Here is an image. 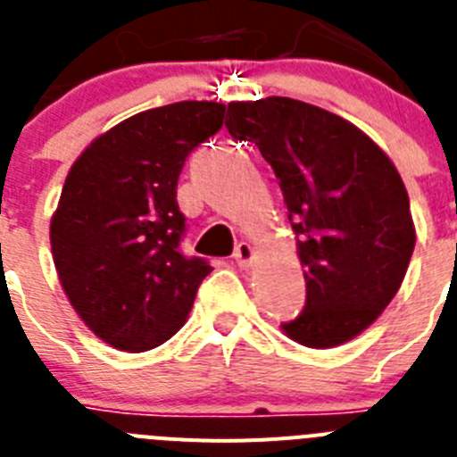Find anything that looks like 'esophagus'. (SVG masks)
<instances>
[{
    "mask_svg": "<svg viewBox=\"0 0 457 457\" xmlns=\"http://www.w3.org/2000/svg\"><path fill=\"white\" fill-rule=\"evenodd\" d=\"M234 260H237V264H239L241 269L251 267L253 260H255V251H253V245L248 244V241H241V244H237V248H234Z\"/></svg>",
    "mask_w": 457,
    "mask_h": 457,
    "instance_id": "obj_1",
    "label": "esophagus"
}]
</instances>
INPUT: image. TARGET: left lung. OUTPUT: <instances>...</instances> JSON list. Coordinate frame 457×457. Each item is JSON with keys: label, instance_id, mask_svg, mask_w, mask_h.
Returning a JSON list of instances; mask_svg holds the SVG:
<instances>
[{"label": "left lung", "instance_id": "obj_1", "mask_svg": "<svg viewBox=\"0 0 457 457\" xmlns=\"http://www.w3.org/2000/svg\"><path fill=\"white\" fill-rule=\"evenodd\" d=\"M225 126L273 168L296 234L305 308L283 331L312 349L356 338L391 303L414 253L395 165L352 121L295 98L234 101Z\"/></svg>", "mask_w": 457, "mask_h": 457}]
</instances>
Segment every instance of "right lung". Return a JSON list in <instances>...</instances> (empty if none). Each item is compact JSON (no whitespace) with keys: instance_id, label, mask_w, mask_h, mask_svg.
<instances>
[{"instance_id":"add662e5","label":"right lung","mask_w":457,"mask_h":457,"mask_svg":"<svg viewBox=\"0 0 457 457\" xmlns=\"http://www.w3.org/2000/svg\"><path fill=\"white\" fill-rule=\"evenodd\" d=\"M223 117L213 101L145 110L98 135L71 165L50 245L71 305L103 343L146 352L186 324L212 267L181 255L177 181Z\"/></svg>"}]
</instances>
